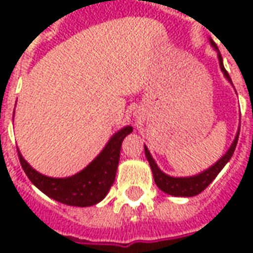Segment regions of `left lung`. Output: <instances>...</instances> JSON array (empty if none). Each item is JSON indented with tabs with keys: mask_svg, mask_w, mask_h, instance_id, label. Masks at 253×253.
<instances>
[{
	"mask_svg": "<svg viewBox=\"0 0 253 253\" xmlns=\"http://www.w3.org/2000/svg\"><path fill=\"white\" fill-rule=\"evenodd\" d=\"M210 44L211 47L217 51V57H218V62H219V67H221V72L223 73L225 78L228 80L229 83L232 84V80L229 77V73L225 70V66H223L222 62V57H221V52L218 51L217 44L212 42V39H210ZM233 85V84H232ZM239 134H240V128L236 137H234L233 142L230 145V148L226 150V153L223 154L221 159L218 160L215 164H212L211 167H209L207 169H205L201 173L194 176H187V177H173V176H169L164 173L163 170L160 169L159 165L156 164V161L152 157V154L149 152L148 146H145V156L149 161V165L152 168V172H153V177H154V183L157 184L160 190L164 191L165 194L172 196H195L198 194H201L202 191L207 188V186L211 183L217 175L222 170V168L225 165L228 164V161L232 159V156L234 153V149H236V145H237V141H239Z\"/></svg>",
	"mask_w": 253,
	"mask_h": 253,
	"instance_id": "1",
	"label": "left lung"
}]
</instances>
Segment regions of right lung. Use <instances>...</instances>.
<instances>
[{
  "label": "right lung",
  "mask_w": 253,
  "mask_h": 253,
  "mask_svg": "<svg viewBox=\"0 0 253 253\" xmlns=\"http://www.w3.org/2000/svg\"><path fill=\"white\" fill-rule=\"evenodd\" d=\"M131 131V126H125L116 131L90 164L69 177H48L42 175L25 161L19 152L20 164L32 184L54 201L69 206H93L104 199L114 184L122 142Z\"/></svg>",
  "instance_id": "add662e5"
}]
</instances>
